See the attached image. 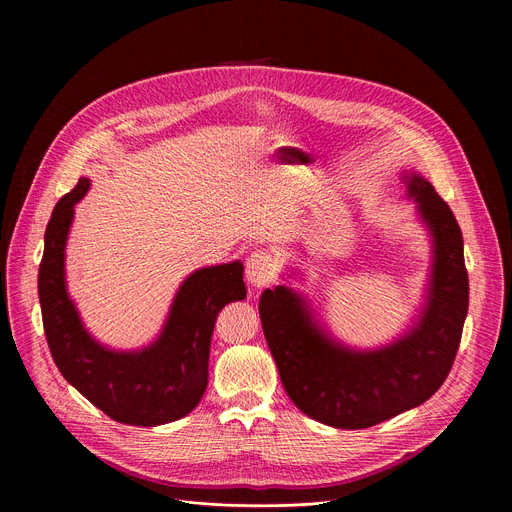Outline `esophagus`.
<instances>
[{"label":"esophagus","instance_id":"obj_1","mask_svg":"<svg viewBox=\"0 0 512 512\" xmlns=\"http://www.w3.org/2000/svg\"><path fill=\"white\" fill-rule=\"evenodd\" d=\"M276 261L270 253L253 251L247 259V280L255 288H263L276 280Z\"/></svg>","mask_w":512,"mask_h":512}]
</instances>
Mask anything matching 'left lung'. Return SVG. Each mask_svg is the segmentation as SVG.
Masks as SVG:
<instances>
[{"label": "left lung", "mask_w": 512, "mask_h": 512, "mask_svg": "<svg viewBox=\"0 0 512 512\" xmlns=\"http://www.w3.org/2000/svg\"><path fill=\"white\" fill-rule=\"evenodd\" d=\"M409 195L434 236V270L419 324L380 351L357 353L321 334L297 292L261 294L263 334L280 380L305 415L338 429H363L423 405L448 378L469 309L463 234L448 203L417 174Z\"/></svg>", "instance_id": "8db88e82"}]
</instances>
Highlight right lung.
Here are the masks:
<instances>
[{
	"mask_svg": "<svg viewBox=\"0 0 512 512\" xmlns=\"http://www.w3.org/2000/svg\"><path fill=\"white\" fill-rule=\"evenodd\" d=\"M89 191L80 178L51 211L39 265V303L53 361L64 378L107 417L153 427L191 413L207 388L209 344L218 313L247 297L242 263L197 270L180 286L161 336L141 353L95 342L68 299L64 249L74 205Z\"/></svg>",
	"mask_w": 512,
	"mask_h": 512,
	"instance_id": "obj_1",
	"label": "right lung"
}]
</instances>
